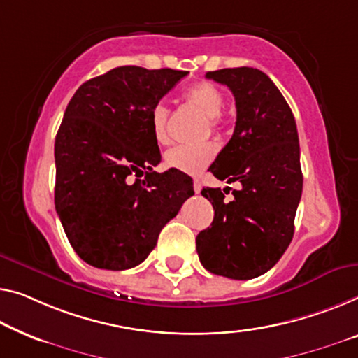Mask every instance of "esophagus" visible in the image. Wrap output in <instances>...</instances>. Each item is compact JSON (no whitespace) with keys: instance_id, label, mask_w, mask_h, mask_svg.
I'll list each match as a JSON object with an SVG mask.
<instances>
[{"instance_id":"1","label":"esophagus","mask_w":358,"mask_h":358,"mask_svg":"<svg viewBox=\"0 0 358 358\" xmlns=\"http://www.w3.org/2000/svg\"><path fill=\"white\" fill-rule=\"evenodd\" d=\"M201 189H202L201 181H199V180H194V193H196V194H199V193H201Z\"/></svg>"}]
</instances>
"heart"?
I'll list each match as a JSON object with an SVG mask.
<instances>
[{"label": "heart", "mask_w": 358, "mask_h": 358, "mask_svg": "<svg viewBox=\"0 0 358 358\" xmlns=\"http://www.w3.org/2000/svg\"><path fill=\"white\" fill-rule=\"evenodd\" d=\"M185 99L194 108L199 109L202 114L209 117V124L212 128L220 125L222 115L220 112L225 104L223 93L215 85L209 82L196 83L185 92ZM167 119L169 109L162 103H157L151 110V128L152 135L157 143H167ZM217 154V146L213 143H202V145H177L170 148L165 152V164L170 169L178 170V172L197 175L209 165Z\"/></svg>", "instance_id": "1"}]
</instances>
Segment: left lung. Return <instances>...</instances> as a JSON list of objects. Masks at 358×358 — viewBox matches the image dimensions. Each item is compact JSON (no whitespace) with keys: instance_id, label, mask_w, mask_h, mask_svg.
Returning <instances> with one entry per match:
<instances>
[{"instance_id":"obj_1","label":"left lung","mask_w":358,"mask_h":358,"mask_svg":"<svg viewBox=\"0 0 358 358\" xmlns=\"http://www.w3.org/2000/svg\"><path fill=\"white\" fill-rule=\"evenodd\" d=\"M206 77L227 85L236 103L233 136L210 172L241 188L230 201L228 186L201 191L215 215L197 234L196 249L210 273L250 280L278 262L294 234L303 181L297 127L280 90L259 69H220Z\"/></svg>"}]
</instances>
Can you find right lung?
I'll return each mask as SVG.
<instances>
[{"mask_svg": "<svg viewBox=\"0 0 358 358\" xmlns=\"http://www.w3.org/2000/svg\"><path fill=\"white\" fill-rule=\"evenodd\" d=\"M186 76L115 67L85 82L67 104L55 143V204L71 246L96 268L140 265L194 194L188 175L152 170L161 151L151 110Z\"/></svg>", "mask_w": 358, "mask_h": 358, "instance_id": "add662e5", "label": "right lung"}]
</instances>
